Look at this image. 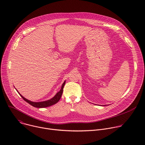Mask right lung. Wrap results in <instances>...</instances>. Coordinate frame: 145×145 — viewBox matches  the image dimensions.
I'll return each instance as SVG.
<instances>
[{
	"mask_svg": "<svg viewBox=\"0 0 145 145\" xmlns=\"http://www.w3.org/2000/svg\"><path fill=\"white\" fill-rule=\"evenodd\" d=\"M65 81H65L64 82V83L63 84V85H62L60 91L58 92H57L56 93V95L53 98H52L48 100H46V101H40V102H33V101H30V100H27V99L25 98L23 96H22L19 93V92L16 89V90L17 91L18 93L20 95V96L23 98V99L24 100H25L26 102H27L29 104H30L32 106H33L34 107H37V108H45V107H49V106L55 105L56 103H57L59 100V99L62 96V94H63V89H64V87L65 84Z\"/></svg>",
	"mask_w": 145,
	"mask_h": 145,
	"instance_id": "1",
	"label": "right lung"
}]
</instances>
